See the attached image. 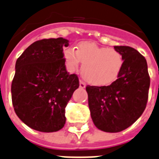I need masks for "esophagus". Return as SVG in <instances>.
Wrapping results in <instances>:
<instances>
[{
	"label": "esophagus",
	"instance_id": "esophagus-1",
	"mask_svg": "<svg viewBox=\"0 0 159 159\" xmlns=\"http://www.w3.org/2000/svg\"><path fill=\"white\" fill-rule=\"evenodd\" d=\"M79 84H80V88L83 89V88H85V87H86V83L82 82V80H80Z\"/></svg>",
	"mask_w": 159,
	"mask_h": 159
}]
</instances>
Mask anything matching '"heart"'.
Instances as JSON below:
<instances>
[{
	"label": "heart",
	"mask_w": 159,
	"mask_h": 159,
	"mask_svg": "<svg viewBox=\"0 0 159 159\" xmlns=\"http://www.w3.org/2000/svg\"><path fill=\"white\" fill-rule=\"evenodd\" d=\"M64 57L70 72H74L80 62H82V77L91 84L99 86L113 83L123 66V58L118 50L89 42H80L76 50L66 49Z\"/></svg>",
	"instance_id": "heart-1"
}]
</instances>
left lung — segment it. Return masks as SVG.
Masks as SVG:
<instances>
[{"mask_svg": "<svg viewBox=\"0 0 159 159\" xmlns=\"http://www.w3.org/2000/svg\"><path fill=\"white\" fill-rule=\"evenodd\" d=\"M123 58L117 79L109 86L86 87L95 126L105 132H119L141 116L149 96L150 78L145 58L132 47L114 46Z\"/></svg>", "mask_w": 159, "mask_h": 159, "instance_id": "8db88e82", "label": "left lung"}]
</instances>
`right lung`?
I'll use <instances>...</instances> for the list:
<instances>
[{
	"instance_id": "add662e5",
	"label": "right lung",
	"mask_w": 159,
	"mask_h": 159,
	"mask_svg": "<svg viewBox=\"0 0 159 159\" xmlns=\"http://www.w3.org/2000/svg\"><path fill=\"white\" fill-rule=\"evenodd\" d=\"M63 37L42 39L26 49L15 64L11 85L15 113L27 126L42 132L64 127L65 107L79 81L65 68Z\"/></svg>"
}]
</instances>
